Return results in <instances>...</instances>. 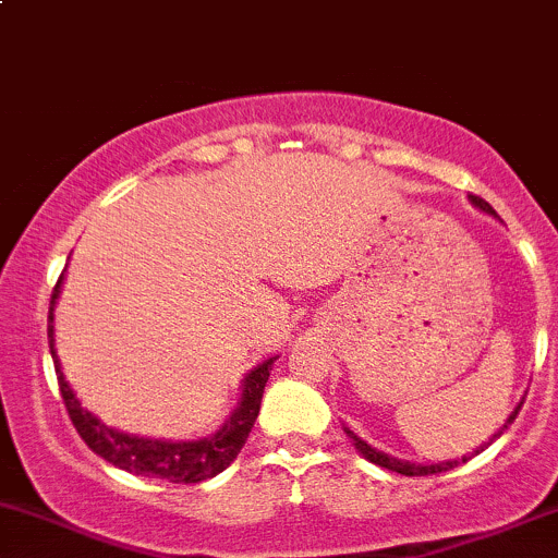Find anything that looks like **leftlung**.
<instances>
[{"mask_svg": "<svg viewBox=\"0 0 558 558\" xmlns=\"http://www.w3.org/2000/svg\"><path fill=\"white\" fill-rule=\"evenodd\" d=\"M469 202L476 209H482V213H487V215H495V209L487 205V202L484 199H478V196H469ZM521 404H524V397H521V401L517 407H513V412L511 415H508V421L500 425V428L495 430L493 434V439L489 441H484L482 447L476 449V452H482L484 447H489L493 445V441L497 439V436L502 434V430L508 428V425H511L513 421H517V415H519V410H521ZM345 434H349V439L353 441V447L359 449V454H364V458L369 460V463H375V465H380V469H388V471H397V473H401V476H430V473H441V471H449V469H454V465H460V463H465V460H471L469 454H463V458H458V460H441V463H430V465H423V463H410V460H399V458H391V454H386V452H380V449H375L373 445H367V441L364 439H359L356 434H353V430H349L345 428Z\"/></svg>", "mask_w": 558, "mask_h": 558, "instance_id": "8db88e82", "label": "left lung"}]
</instances>
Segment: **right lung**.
Returning <instances> with one entry per match:
<instances>
[{"mask_svg": "<svg viewBox=\"0 0 558 558\" xmlns=\"http://www.w3.org/2000/svg\"><path fill=\"white\" fill-rule=\"evenodd\" d=\"M61 284L63 274L50 298L47 340H50V353L52 362H56L58 386H61L65 410H69L71 423H74L76 434L85 439V445L93 449L95 454L109 460L111 465H117V469L135 473V476L165 478V482L172 484H199L205 482V478L218 476L220 471L229 469L233 458L239 454V449L247 441L250 430H253L257 412H260L263 388H266L268 375H271L268 369L277 362V356L266 359V362H260L255 369H250V373L244 375L242 399H239L236 410L231 412L229 421L220 425L213 436L194 441H172L124 434V430L111 428V425H106L100 417H95L87 407H82V401L76 399L69 380H65L61 359H58L56 351V325H52V322H56V303L58 298H61Z\"/></svg>", "mask_w": 558, "mask_h": 558, "instance_id": "add662e5", "label": "right lung"}]
</instances>
